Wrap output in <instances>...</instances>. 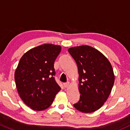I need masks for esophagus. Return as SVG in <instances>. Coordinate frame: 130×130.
I'll return each mask as SVG.
<instances>
[{"label": "esophagus", "instance_id": "esophagus-1", "mask_svg": "<svg viewBox=\"0 0 130 130\" xmlns=\"http://www.w3.org/2000/svg\"><path fill=\"white\" fill-rule=\"evenodd\" d=\"M64 88H67L68 87V86H69V82H66V83H64Z\"/></svg>", "mask_w": 130, "mask_h": 130}]
</instances>
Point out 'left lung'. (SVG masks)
<instances>
[{"label":"left lung","instance_id":"left-lung-1","mask_svg":"<svg viewBox=\"0 0 130 130\" xmlns=\"http://www.w3.org/2000/svg\"><path fill=\"white\" fill-rule=\"evenodd\" d=\"M68 51L79 72L80 99L74 107L81 112H93L104 104L112 89L115 76L111 64L104 54L89 46L72 47Z\"/></svg>","mask_w":130,"mask_h":130}]
</instances>
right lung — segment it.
Returning a JSON list of instances; mask_svg holds the SVG:
<instances>
[{"mask_svg":"<svg viewBox=\"0 0 130 130\" xmlns=\"http://www.w3.org/2000/svg\"><path fill=\"white\" fill-rule=\"evenodd\" d=\"M61 50L60 46L44 44L29 50L19 61L15 72L16 87L20 98L31 109H46L61 90L54 68Z\"/></svg>","mask_w":130,"mask_h":130,"instance_id":"obj_1","label":"right lung"}]
</instances>
